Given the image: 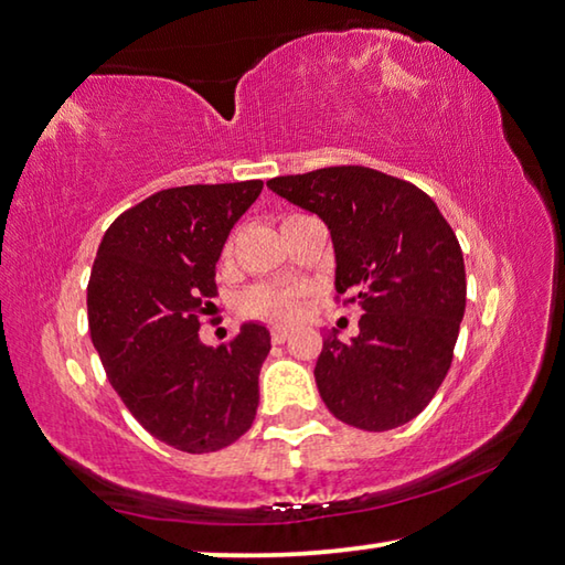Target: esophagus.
I'll return each mask as SVG.
<instances>
[{
    "instance_id": "obj_1",
    "label": "esophagus",
    "mask_w": 565,
    "mask_h": 565,
    "mask_svg": "<svg viewBox=\"0 0 565 565\" xmlns=\"http://www.w3.org/2000/svg\"><path fill=\"white\" fill-rule=\"evenodd\" d=\"M270 338H273V342H275V344H285V342H288V338H290V330H285V328H275V330L270 332Z\"/></svg>"
}]
</instances>
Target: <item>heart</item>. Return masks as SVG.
<instances>
[{
    "label": "heart",
    "instance_id": "obj_1",
    "mask_svg": "<svg viewBox=\"0 0 565 565\" xmlns=\"http://www.w3.org/2000/svg\"><path fill=\"white\" fill-rule=\"evenodd\" d=\"M233 255V237L223 247V257ZM300 298L295 290L288 288H253L245 292L243 310L253 318H260L267 322H292L298 315Z\"/></svg>",
    "mask_w": 565,
    "mask_h": 565
}]
</instances>
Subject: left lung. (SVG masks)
<instances>
[{
	"label": "left lung",
	"instance_id": "8db88e82",
	"mask_svg": "<svg viewBox=\"0 0 565 565\" xmlns=\"http://www.w3.org/2000/svg\"><path fill=\"white\" fill-rule=\"evenodd\" d=\"M267 188L320 215L334 247V290L360 302V334L332 330L315 382L340 422L387 431L412 422L447 377L467 308V273L437 203L364 166L277 175Z\"/></svg>",
	"mask_w": 565,
	"mask_h": 565
}]
</instances>
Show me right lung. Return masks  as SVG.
<instances>
[{"mask_svg":"<svg viewBox=\"0 0 565 565\" xmlns=\"http://www.w3.org/2000/svg\"><path fill=\"white\" fill-rule=\"evenodd\" d=\"M263 181L181 185L148 195L98 245L86 308L108 382L138 424L188 454L217 451L253 427L265 324L245 322L207 348L201 315L215 298V263Z\"/></svg>","mask_w":565,"mask_h":565,"instance_id":"add662e5","label":"right lung"}]
</instances>
